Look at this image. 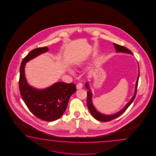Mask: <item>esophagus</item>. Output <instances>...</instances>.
<instances>
[{"mask_svg":"<svg viewBox=\"0 0 156 156\" xmlns=\"http://www.w3.org/2000/svg\"><path fill=\"white\" fill-rule=\"evenodd\" d=\"M83 84H82L81 83H78L77 84V89H82V88H83Z\"/></svg>","mask_w":156,"mask_h":156,"instance_id":"34e87169","label":"esophagus"}]
</instances>
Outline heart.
Masks as SVG:
<instances>
[{
    "label": "heart",
    "mask_w": 156,
    "mask_h": 156,
    "mask_svg": "<svg viewBox=\"0 0 156 156\" xmlns=\"http://www.w3.org/2000/svg\"><path fill=\"white\" fill-rule=\"evenodd\" d=\"M69 71H70L71 73H73V71H72V70H71V69H70V70H69Z\"/></svg>",
    "instance_id": "heart-1"
}]
</instances>
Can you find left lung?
Masks as SVG:
<instances>
[{
	"mask_svg": "<svg viewBox=\"0 0 156 156\" xmlns=\"http://www.w3.org/2000/svg\"><path fill=\"white\" fill-rule=\"evenodd\" d=\"M115 48L116 50V52L117 53H128V54H131L133 55L132 52L130 51L129 50L127 49L126 47L122 46H120L115 43H113ZM139 67L138 65V76L137 77V80L136 81V86H135V90H134V95L133 96L132 98H131V99L126 104V106L123 108V109L119 110L118 112L111 114V115H106V114H104L102 113H100L99 112H98L96 108H95L94 105H93V100H92V97H93V93H91V91L90 89L89 85V82H87L85 84V87L86 89L88 90L87 91V108L89 110L91 114V115H93V117L94 118H95L96 120H99L101 122H109L112 120L116 118H118V116H119L121 114H122L126 109L127 108L129 107L130 105L132 104L133 100L135 99L136 96V89H137V86H138V80H139Z\"/></svg>",
	"mask_w": 156,
	"mask_h": 156,
	"instance_id": "left-lung-1",
	"label": "left lung"
}]
</instances>
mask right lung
<instances>
[{
	"instance_id": "obj_1",
	"label": "right lung",
	"mask_w": 156,
	"mask_h": 156,
	"mask_svg": "<svg viewBox=\"0 0 156 156\" xmlns=\"http://www.w3.org/2000/svg\"><path fill=\"white\" fill-rule=\"evenodd\" d=\"M48 51L47 47L37 48L25 57L20 65L19 86L22 98L33 115L44 121L53 122L63 115L76 87L73 83L63 82L55 83L42 89L30 86L25 76L26 64Z\"/></svg>"
}]
</instances>
